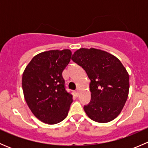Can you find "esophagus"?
<instances>
[{"label":"esophagus","instance_id":"obj_1","mask_svg":"<svg viewBox=\"0 0 148 148\" xmlns=\"http://www.w3.org/2000/svg\"><path fill=\"white\" fill-rule=\"evenodd\" d=\"M75 95H76V96H79V90L78 89H77V91H75Z\"/></svg>","mask_w":148,"mask_h":148}]
</instances>
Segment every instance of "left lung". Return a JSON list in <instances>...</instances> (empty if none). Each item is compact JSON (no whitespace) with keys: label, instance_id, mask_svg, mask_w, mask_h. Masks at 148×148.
<instances>
[{"label":"left lung","instance_id":"left-lung-1","mask_svg":"<svg viewBox=\"0 0 148 148\" xmlns=\"http://www.w3.org/2000/svg\"><path fill=\"white\" fill-rule=\"evenodd\" d=\"M72 60L85 70L90 79L91 102L84 107L91 120L106 123L122 112L129 94V74L116 56L105 51L78 49Z\"/></svg>","mask_w":148,"mask_h":148}]
</instances>
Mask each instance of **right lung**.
Here are the masks:
<instances>
[{"label": "right lung", "mask_w": 148, "mask_h": 148, "mask_svg": "<svg viewBox=\"0 0 148 148\" xmlns=\"http://www.w3.org/2000/svg\"><path fill=\"white\" fill-rule=\"evenodd\" d=\"M71 54L69 49L41 52L31 59L23 73L25 100L34 116L44 123L57 124L68 115L72 95L66 91L62 73Z\"/></svg>", "instance_id": "right-lung-1"}]
</instances>
